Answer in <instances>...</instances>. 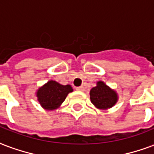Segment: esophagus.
Returning <instances> with one entry per match:
<instances>
[{"instance_id":"1","label":"esophagus","mask_w":154,"mask_h":154,"mask_svg":"<svg viewBox=\"0 0 154 154\" xmlns=\"http://www.w3.org/2000/svg\"><path fill=\"white\" fill-rule=\"evenodd\" d=\"M76 90L79 91H85V87L83 85H81V86H79V87H76Z\"/></svg>"}]
</instances>
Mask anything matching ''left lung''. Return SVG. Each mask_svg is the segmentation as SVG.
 I'll return each mask as SVG.
<instances>
[{"mask_svg":"<svg viewBox=\"0 0 154 154\" xmlns=\"http://www.w3.org/2000/svg\"><path fill=\"white\" fill-rule=\"evenodd\" d=\"M90 96L91 103L100 110L111 108L118 100V95L115 90H112L103 81H98L96 83V86L90 91Z\"/></svg>","mask_w":154,"mask_h":154,"instance_id":"left-lung-1","label":"left lung"}]
</instances>
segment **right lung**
Here are the masks:
<instances>
[{
    "label": "right lung",
    "instance_id": "obj_1",
    "mask_svg": "<svg viewBox=\"0 0 154 154\" xmlns=\"http://www.w3.org/2000/svg\"><path fill=\"white\" fill-rule=\"evenodd\" d=\"M72 91L73 88L70 85H63L54 80H49L38 88L36 96L43 109L54 111L59 108L68 94Z\"/></svg>",
    "mask_w": 154,
    "mask_h": 154
}]
</instances>
